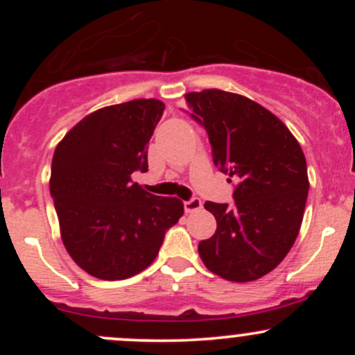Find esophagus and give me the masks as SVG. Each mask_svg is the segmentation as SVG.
<instances>
[{
    "label": "esophagus",
    "mask_w": 355,
    "mask_h": 355,
    "mask_svg": "<svg viewBox=\"0 0 355 355\" xmlns=\"http://www.w3.org/2000/svg\"><path fill=\"white\" fill-rule=\"evenodd\" d=\"M202 205H203L202 200H200V198H197V197L183 202V207H185L187 214H191V211H195V210H200Z\"/></svg>",
    "instance_id": "esophagus-1"
}]
</instances>
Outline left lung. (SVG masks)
<instances>
[{
  "label": "left lung",
  "mask_w": 355,
  "mask_h": 355,
  "mask_svg": "<svg viewBox=\"0 0 355 355\" xmlns=\"http://www.w3.org/2000/svg\"><path fill=\"white\" fill-rule=\"evenodd\" d=\"M185 98L190 116L207 130L215 166L237 182L232 205L205 202L217 230L198 243V254L230 282L260 279L299 235L309 191L302 148L274 113L245 96L203 89Z\"/></svg>",
  "instance_id": "1"
}]
</instances>
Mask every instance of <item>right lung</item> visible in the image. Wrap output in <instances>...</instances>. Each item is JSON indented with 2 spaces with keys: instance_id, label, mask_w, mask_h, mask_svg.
I'll return each mask as SVG.
<instances>
[{
  "instance_id": "obj_1",
  "label": "right lung",
  "mask_w": 355,
  "mask_h": 355,
  "mask_svg": "<svg viewBox=\"0 0 355 355\" xmlns=\"http://www.w3.org/2000/svg\"><path fill=\"white\" fill-rule=\"evenodd\" d=\"M164 110L153 98L96 110L53 155L50 191L61 240L76 266L96 279L145 270L183 215L182 200L148 193L132 180L148 170L146 146Z\"/></svg>"
}]
</instances>
